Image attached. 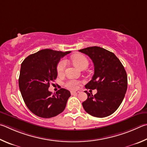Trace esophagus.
Segmentation results:
<instances>
[{
  "label": "esophagus",
  "instance_id": "34e87169",
  "mask_svg": "<svg viewBox=\"0 0 147 147\" xmlns=\"http://www.w3.org/2000/svg\"><path fill=\"white\" fill-rule=\"evenodd\" d=\"M79 91H76V92H71V96H74V95H76L79 93Z\"/></svg>",
  "mask_w": 147,
  "mask_h": 147
}]
</instances>
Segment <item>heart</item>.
I'll use <instances>...</instances> for the list:
<instances>
[{
    "mask_svg": "<svg viewBox=\"0 0 147 147\" xmlns=\"http://www.w3.org/2000/svg\"><path fill=\"white\" fill-rule=\"evenodd\" d=\"M71 60L73 63L79 68L83 69L84 68H86L88 65V60L87 59L85 56L82 55V54H76L75 55L71 57ZM67 65V61L65 59H63L59 63L57 66V71L58 75L62 76L64 73L66 67ZM81 84V81L76 80V79H69L67 81L64 85L66 88L70 90H76L78 88Z\"/></svg>",
    "mask_w": 147,
    "mask_h": 147,
    "instance_id": "b5f03b06",
    "label": "heart"
}]
</instances>
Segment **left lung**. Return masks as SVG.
I'll use <instances>...</instances> for the list:
<instances>
[{"label":"left lung","mask_w":147,"mask_h":147,"mask_svg":"<svg viewBox=\"0 0 147 147\" xmlns=\"http://www.w3.org/2000/svg\"><path fill=\"white\" fill-rule=\"evenodd\" d=\"M79 51L88 55L94 65V74L85 88L97 90L94 96L85 91L88 98L82 103L84 109L92 116H109L119 108L127 92L124 66L114 53L106 49L92 46Z\"/></svg>","instance_id":"1"}]
</instances>
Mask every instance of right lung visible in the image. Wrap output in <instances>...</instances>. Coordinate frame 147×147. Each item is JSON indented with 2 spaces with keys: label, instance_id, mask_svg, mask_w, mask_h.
I'll use <instances>...</instances> for the list:
<instances>
[{
  "label": "right lung",
  "instance_id": "add662e5",
  "mask_svg": "<svg viewBox=\"0 0 147 147\" xmlns=\"http://www.w3.org/2000/svg\"><path fill=\"white\" fill-rule=\"evenodd\" d=\"M70 52L45 49L28 56L22 63L19 88L26 105L33 114L50 118L64 111L70 92L61 88L52 94L48 88L57 77V66L61 58Z\"/></svg>",
  "mask_w": 147,
  "mask_h": 147
}]
</instances>
